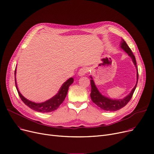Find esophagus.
Here are the masks:
<instances>
[{
    "label": "esophagus",
    "instance_id": "1",
    "mask_svg": "<svg viewBox=\"0 0 154 154\" xmlns=\"http://www.w3.org/2000/svg\"><path fill=\"white\" fill-rule=\"evenodd\" d=\"M88 72V69L87 67H84V68H82L81 70H79V73H78V75L79 76H83L84 75L85 73Z\"/></svg>",
    "mask_w": 154,
    "mask_h": 154
}]
</instances>
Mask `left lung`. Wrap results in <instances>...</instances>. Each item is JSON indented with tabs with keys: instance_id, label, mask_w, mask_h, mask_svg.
<instances>
[{
	"instance_id": "8db88e82",
	"label": "left lung",
	"mask_w": 154,
	"mask_h": 154,
	"mask_svg": "<svg viewBox=\"0 0 154 154\" xmlns=\"http://www.w3.org/2000/svg\"><path fill=\"white\" fill-rule=\"evenodd\" d=\"M120 48L123 50L131 58L132 62L134 64L136 70H137V82L134 88H133L131 91L130 92L129 94L127 95L123 99H111L108 97H106L99 92L97 88L96 87L94 81L91 75V98L94 103H95L100 108L104 111H115L121 109L125 106H126L130 100L131 99L133 94L134 92L138 82V68L137 66L136 59L133 54V53L131 49L129 48L128 45L126 44L125 40L122 39L121 43H120Z\"/></svg>"
}]
</instances>
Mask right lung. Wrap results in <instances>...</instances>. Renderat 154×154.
Listing matches in <instances>:
<instances>
[{"label": "right lung", "instance_id": "add662e5", "mask_svg": "<svg viewBox=\"0 0 154 154\" xmlns=\"http://www.w3.org/2000/svg\"><path fill=\"white\" fill-rule=\"evenodd\" d=\"M16 68L14 72L15 83H16V87L17 91L18 92L19 97H21L23 102L26 106H28L29 108L36 111L40 112H50L56 110L60 106V105L63 102L64 99L66 96V94H67L69 87L73 82V79L72 77L69 78L67 81L65 82L62 84L60 89H59L58 93L54 96H53L51 98L49 99L48 100H46V101H44L42 103H35L31 101H29V100L24 97L21 94V92H19L16 84Z\"/></svg>", "mask_w": 154, "mask_h": 154}]
</instances>
